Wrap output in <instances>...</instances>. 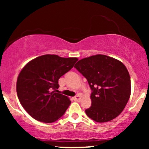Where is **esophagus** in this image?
<instances>
[{
    "label": "esophagus",
    "instance_id": "esophagus-1",
    "mask_svg": "<svg viewBox=\"0 0 149 149\" xmlns=\"http://www.w3.org/2000/svg\"><path fill=\"white\" fill-rule=\"evenodd\" d=\"M80 99H81V97H80V95H76V96H75L74 97H73V100L77 101V102L80 101Z\"/></svg>",
    "mask_w": 149,
    "mask_h": 149
}]
</instances>
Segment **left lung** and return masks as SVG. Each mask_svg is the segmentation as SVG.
Instances as JSON below:
<instances>
[{
  "mask_svg": "<svg viewBox=\"0 0 149 149\" xmlns=\"http://www.w3.org/2000/svg\"><path fill=\"white\" fill-rule=\"evenodd\" d=\"M74 67L88 80L92 90L91 107L85 110L98 123L114 119L125 107L131 94L127 68L114 58L97 54L80 59Z\"/></svg>",
  "mask_w": 149,
  "mask_h": 149,
  "instance_id": "1",
  "label": "left lung"
}]
</instances>
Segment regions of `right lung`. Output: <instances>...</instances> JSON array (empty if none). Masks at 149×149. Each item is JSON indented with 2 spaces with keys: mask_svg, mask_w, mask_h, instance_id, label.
I'll use <instances>...</instances> for the list:
<instances>
[{
  "mask_svg": "<svg viewBox=\"0 0 149 149\" xmlns=\"http://www.w3.org/2000/svg\"><path fill=\"white\" fill-rule=\"evenodd\" d=\"M78 59L45 54L25 65L17 80V93L26 111L34 119L51 123L64 114L71 101L57 93L59 78L70 71Z\"/></svg>",
  "mask_w": 149,
  "mask_h": 149,
  "instance_id": "add662e5",
  "label": "right lung"
}]
</instances>
